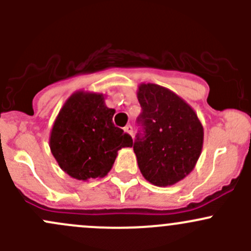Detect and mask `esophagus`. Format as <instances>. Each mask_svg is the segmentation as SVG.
<instances>
[{
	"instance_id": "obj_1",
	"label": "esophagus",
	"mask_w": 251,
	"mask_h": 251,
	"mask_svg": "<svg viewBox=\"0 0 251 251\" xmlns=\"http://www.w3.org/2000/svg\"><path fill=\"white\" fill-rule=\"evenodd\" d=\"M124 130H125V132L127 133V135H130L131 137L133 138V128H132V126H131V125H127V126H126L125 128H124Z\"/></svg>"
}]
</instances>
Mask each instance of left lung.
Returning <instances> with one entry per match:
<instances>
[{"label":"left lung","mask_w":251,"mask_h":251,"mask_svg":"<svg viewBox=\"0 0 251 251\" xmlns=\"http://www.w3.org/2000/svg\"><path fill=\"white\" fill-rule=\"evenodd\" d=\"M138 121L144 136L133 143L144 178L158 187L177 183L192 173L201 156L204 128L193 108L169 88L140 83Z\"/></svg>","instance_id":"obj_1"}]
</instances>
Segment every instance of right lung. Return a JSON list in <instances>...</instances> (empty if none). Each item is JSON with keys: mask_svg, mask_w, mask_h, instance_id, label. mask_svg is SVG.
<instances>
[{"mask_svg": "<svg viewBox=\"0 0 251 251\" xmlns=\"http://www.w3.org/2000/svg\"><path fill=\"white\" fill-rule=\"evenodd\" d=\"M103 93L76 91L60 108L50 133V153L65 174L78 181L102 178L113 168L118 151L132 138L115 127V109Z\"/></svg>", "mask_w": 251, "mask_h": 251, "instance_id": "1", "label": "right lung"}]
</instances>
